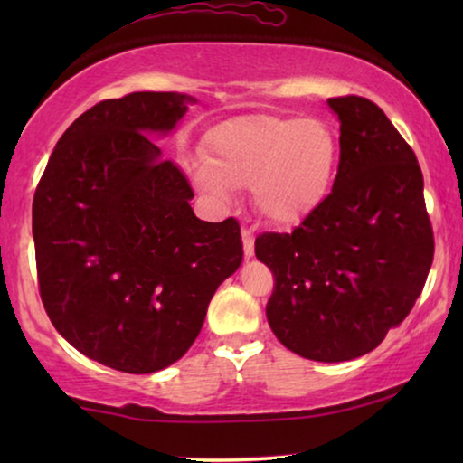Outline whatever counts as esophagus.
<instances>
[{"label":"esophagus","mask_w":463,"mask_h":463,"mask_svg":"<svg viewBox=\"0 0 463 463\" xmlns=\"http://www.w3.org/2000/svg\"><path fill=\"white\" fill-rule=\"evenodd\" d=\"M242 244H244V255L246 257H252L255 255V233H252V230H242Z\"/></svg>","instance_id":"1"}]
</instances>
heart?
I'll list each match as a JSON object with an SVG mask.
<instances>
[{"instance_id":"1","label":"heart","mask_w":463,"mask_h":463,"mask_svg":"<svg viewBox=\"0 0 463 463\" xmlns=\"http://www.w3.org/2000/svg\"><path fill=\"white\" fill-rule=\"evenodd\" d=\"M204 160L189 166L195 187L217 202L250 187L274 225H297L325 204L339 166V137L322 119L244 116L219 124Z\"/></svg>"}]
</instances>
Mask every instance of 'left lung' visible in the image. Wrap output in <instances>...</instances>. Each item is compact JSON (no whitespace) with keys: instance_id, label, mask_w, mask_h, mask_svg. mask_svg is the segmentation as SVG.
<instances>
[{"instance_id":"1","label":"left lung","mask_w":463,"mask_h":463,"mask_svg":"<svg viewBox=\"0 0 463 463\" xmlns=\"http://www.w3.org/2000/svg\"><path fill=\"white\" fill-rule=\"evenodd\" d=\"M339 118L333 192L290 233H263L255 255L276 278L265 314L278 341L316 363H344L407 318L434 259L413 149L375 103L328 99Z\"/></svg>"}]
</instances>
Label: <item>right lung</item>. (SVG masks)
I'll list each match as a JSON object with an SVG mask.
<instances>
[{
	"label": "right lung",
	"mask_w": 463,
	"mask_h": 463,
	"mask_svg": "<svg viewBox=\"0 0 463 463\" xmlns=\"http://www.w3.org/2000/svg\"><path fill=\"white\" fill-rule=\"evenodd\" d=\"M195 99L132 92L75 119L33 198L37 280L48 318L84 356L116 371H162L204 325L242 263L236 219L200 221L185 175L151 135H170Z\"/></svg>",
	"instance_id": "add662e5"
}]
</instances>
